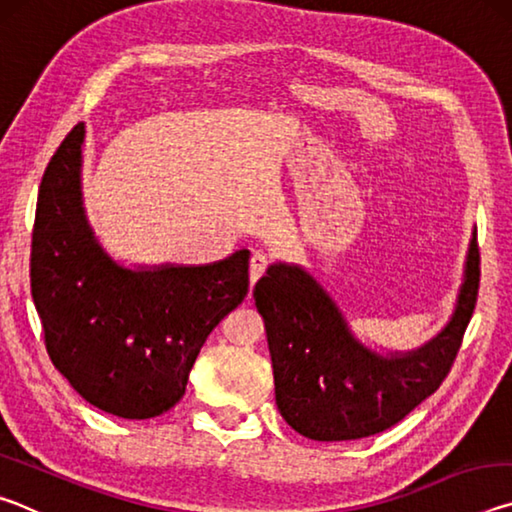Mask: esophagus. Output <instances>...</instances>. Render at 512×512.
Returning <instances> with one entry per match:
<instances>
[{"label":"esophagus","mask_w":512,"mask_h":512,"mask_svg":"<svg viewBox=\"0 0 512 512\" xmlns=\"http://www.w3.org/2000/svg\"><path fill=\"white\" fill-rule=\"evenodd\" d=\"M266 268H268V257L266 255L255 253L253 257H250V284H255L259 277L266 273Z\"/></svg>","instance_id":"34e87169"}]
</instances>
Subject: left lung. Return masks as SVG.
I'll list each match as a JSON object with an SVG mask.
<instances>
[{
  "label": "left lung",
  "instance_id": "8db88e82",
  "mask_svg": "<svg viewBox=\"0 0 512 512\" xmlns=\"http://www.w3.org/2000/svg\"><path fill=\"white\" fill-rule=\"evenodd\" d=\"M476 237L449 325L418 352L379 357L352 339L341 311L309 273L273 264L255 284L282 418L311 440H357L391 429L443 384L479 298Z\"/></svg>",
  "mask_w": 512,
  "mask_h": 512
}]
</instances>
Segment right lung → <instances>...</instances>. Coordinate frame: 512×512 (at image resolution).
<instances>
[{
	"label": "right lung",
	"instance_id": "obj_1",
	"mask_svg": "<svg viewBox=\"0 0 512 512\" xmlns=\"http://www.w3.org/2000/svg\"><path fill=\"white\" fill-rule=\"evenodd\" d=\"M83 135L76 124L42 176L31 296L49 359L76 393L119 418H155L180 402L205 339L244 302L250 253L140 273L117 266L81 207Z\"/></svg>",
	"mask_w": 512,
	"mask_h": 512
}]
</instances>
